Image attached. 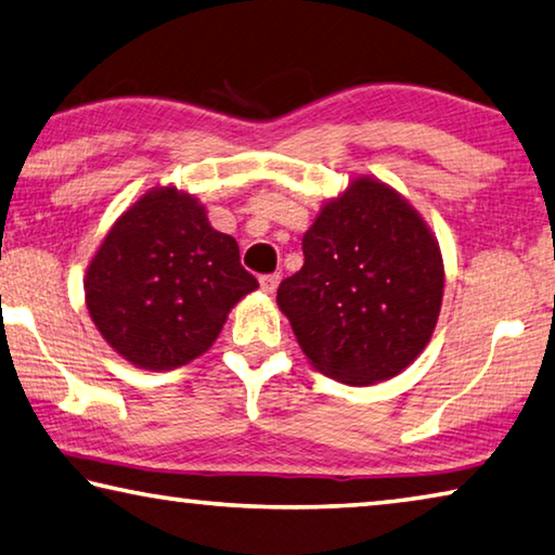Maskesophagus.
<instances>
[{
    "label": "esophagus",
    "instance_id": "esophagus-1",
    "mask_svg": "<svg viewBox=\"0 0 555 555\" xmlns=\"http://www.w3.org/2000/svg\"><path fill=\"white\" fill-rule=\"evenodd\" d=\"M259 284H261V292L271 296V294L276 292V286H279V274H263L259 279Z\"/></svg>",
    "mask_w": 555,
    "mask_h": 555
}]
</instances>
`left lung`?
<instances>
[{"label": "left lung", "instance_id": "obj_1", "mask_svg": "<svg viewBox=\"0 0 555 555\" xmlns=\"http://www.w3.org/2000/svg\"><path fill=\"white\" fill-rule=\"evenodd\" d=\"M442 296L435 232L388 182L360 175L323 202L276 304L315 371L365 388L415 363Z\"/></svg>", "mask_w": 555, "mask_h": 555}]
</instances>
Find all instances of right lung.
Masks as SVG:
<instances>
[{"label": "right lung", "instance_id": "right-lung-1", "mask_svg": "<svg viewBox=\"0 0 555 555\" xmlns=\"http://www.w3.org/2000/svg\"><path fill=\"white\" fill-rule=\"evenodd\" d=\"M257 288L234 236L217 232L205 205L175 184L151 188L113 222L83 276L86 309L105 343L153 373L207 353Z\"/></svg>", "mask_w": 555, "mask_h": 555}]
</instances>
